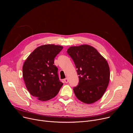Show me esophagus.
I'll return each instance as SVG.
<instances>
[{
    "label": "esophagus",
    "mask_w": 133,
    "mask_h": 133,
    "mask_svg": "<svg viewBox=\"0 0 133 133\" xmlns=\"http://www.w3.org/2000/svg\"><path fill=\"white\" fill-rule=\"evenodd\" d=\"M68 82V79L67 78H66L65 79H64V83H67Z\"/></svg>",
    "instance_id": "34e87169"
}]
</instances>
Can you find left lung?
I'll return each instance as SVG.
<instances>
[{
    "instance_id": "left-lung-1",
    "label": "left lung",
    "mask_w": 133,
    "mask_h": 133,
    "mask_svg": "<svg viewBox=\"0 0 133 133\" xmlns=\"http://www.w3.org/2000/svg\"><path fill=\"white\" fill-rule=\"evenodd\" d=\"M73 60L79 75V83L73 90L83 103L91 104L99 100L108 86L110 70L106 60L92 46H72L67 51Z\"/></svg>"
}]
</instances>
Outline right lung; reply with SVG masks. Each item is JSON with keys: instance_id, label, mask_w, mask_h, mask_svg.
<instances>
[{"instance_id": "add662e5", "label": "right lung", "mask_w": 133, "mask_h": 133, "mask_svg": "<svg viewBox=\"0 0 133 133\" xmlns=\"http://www.w3.org/2000/svg\"><path fill=\"white\" fill-rule=\"evenodd\" d=\"M61 46L45 45L37 47L28 56L23 67L26 88L38 100H49L58 93L63 83L59 81L54 59Z\"/></svg>"}]
</instances>
